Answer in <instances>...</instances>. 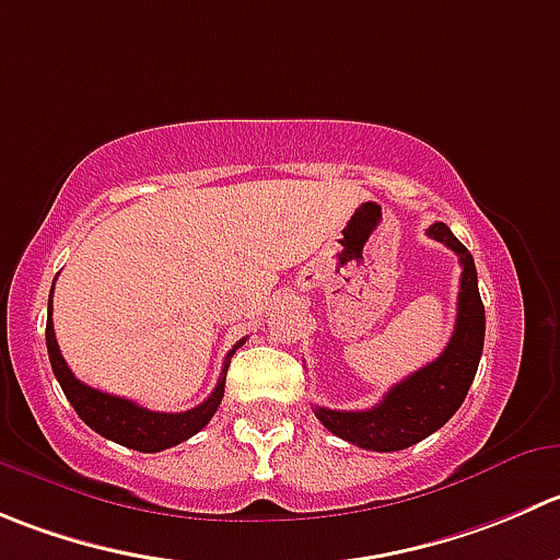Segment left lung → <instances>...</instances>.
<instances>
[{"label":"left lung","instance_id":"obj_1","mask_svg":"<svg viewBox=\"0 0 560 560\" xmlns=\"http://www.w3.org/2000/svg\"><path fill=\"white\" fill-rule=\"evenodd\" d=\"M432 241L452 248L463 265L457 298V323L446 350L432 363L421 366L396 383L383 401L369 410H328L314 407L323 427L341 441L369 452H401L441 430L459 410L481 361L485 347V303L479 295L476 265L468 248L454 237L446 224L427 230Z\"/></svg>","mask_w":560,"mask_h":560}]
</instances>
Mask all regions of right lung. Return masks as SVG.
Returning <instances> with one entry per match:
<instances>
[{
    "mask_svg": "<svg viewBox=\"0 0 560 560\" xmlns=\"http://www.w3.org/2000/svg\"><path fill=\"white\" fill-rule=\"evenodd\" d=\"M51 295H54V287H51ZM51 295H48V319H46L48 361H51L54 374H57L68 401L73 405V410L79 412V418L90 427V430H95L97 435L108 438V441L119 443V446L133 448V452L153 454V452H164V448L177 446V443L197 435L202 427H208V421L215 416L221 399H224L226 369H230L232 352H235L246 339L237 341L235 350L226 355L219 383H215L213 394H210L202 405L191 407V410L186 412H155L142 405H136V401L122 399V396H112V394H103V390L97 388H90V385L81 383V380L70 372L62 352H59L57 336H54Z\"/></svg>",
    "mask_w": 560,
    "mask_h": 560,
    "instance_id": "obj_1",
    "label": "right lung"
}]
</instances>
